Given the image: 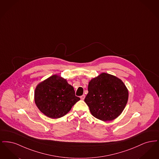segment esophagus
Listing matches in <instances>:
<instances>
[{"instance_id":"1","label":"esophagus","mask_w":159,"mask_h":159,"mask_svg":"<svg viewBox=\"0 0 159 159\" xmlns=\"http://www.w3.org/2000/svg\"><path fill=\"white\" fill-rule=\"evenodd\" d=\"M80 98L82 100H84V99L85 98V95H82L81 97H80Z\"/></svg>"}]
</instances>
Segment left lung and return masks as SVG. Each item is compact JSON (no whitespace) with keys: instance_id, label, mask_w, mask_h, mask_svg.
<instances>
[{"instance_id":"left-lung-1","label":"left lung","mask_w":159,"mask_h":159,"mask_svg":"<svg viewBox=\"0 0 159 159\" xmlns=\"http://www.w3.org/2000/svg\"><path fill=\"white\" fill-rule=\"evenodd\" d=\"M128 95V90L120 79L102 73L89 82L84 102L93 116L102 121H111L122 113Z\"/></svg>"}]
</instances>
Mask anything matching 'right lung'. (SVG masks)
Returning a JSON list of instances; mask_svg holds the SVG:
<instances>
[{
	"label": "right lung",
	"instance_id": "obj_1",
	"mask_svg": "<svg viewBox=\"0 0 159 159\" xmlns=\"http://www.w3.org/2000/svg\"><path fill=\"white\" fill-rule=\"evenodd\" d=\"M80 99L75 95L73 87L57 75L40 82L34 91V101L38 108L52 119L65 116Z\"/></svg>",
	"mask_w": 159,
	"mask_h": 159
}]
</instances>
